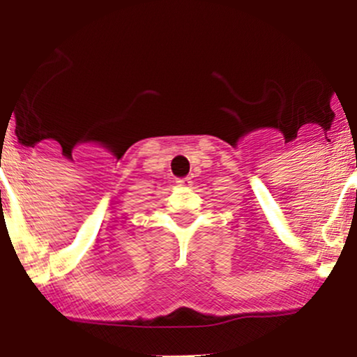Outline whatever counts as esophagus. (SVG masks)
I'll return each mask as SVG.
<instances>
[{
	"instance_id": "obj_1",
	"label": "esophagus",
	"mask_w": 357,
	"mask_h": 357,
	"mask_svg": "<svg viewBox=\"0 0 357 357\" xmlns=\"http://www.w3.org/2000/svg\"><path fill=\"white\" fill-rule=\"evenodd\" d=\"M178 186H183V188H190L191 186V181H190V178H181V179H178Z\"/></svg>"
}]
</instances>
